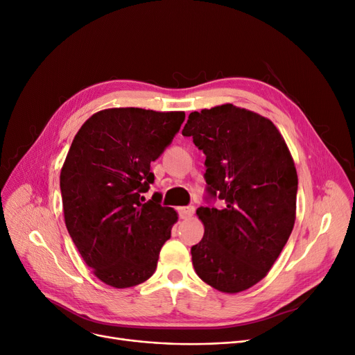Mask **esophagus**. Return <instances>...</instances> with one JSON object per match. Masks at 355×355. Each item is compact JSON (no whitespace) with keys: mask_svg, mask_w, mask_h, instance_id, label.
Instances as JSON below:
<instances>
[{"mask_svg":"<svg viewBox=\"0 0 355 355\" xmlns=\"http://www.w3.org/2000/svg\"><path fill=\"white\" fill-rule=\"evenodd\" d=\"M178 213L181 218H190L194 214V207L187 206V207H178Z\"/></svg>","mask_w":355,"mask_h":355,"instance_id":"esophagus-1","label":"esophagus"}]
</instances>
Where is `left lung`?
<instances>
[{"instance_id":"left-lung-1","label":"left lung","mask_w":355,"mask_h":355,"mask_svg":"<svg viewBox=\"0 0 355 355\" xmlns=\"http://www.w3.org/2000/svg\"><path fill=\"white\" fill-rule=\"evenodd\" d=\"M184 137L206 154V182L221 210L200 207L204 236L191 248L198 277L223 293L243 292L268 275L292 233L297 175L273 122L232 103L191 112Z\"/></svg>"}]
</instances>
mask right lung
Here are the masks:
<instances>
[{"instance_id": "1", "label": "right lung", "mask_w": 355, "mask_h": 355, "mask_svg": "<svg viewBox=\"0 0 355 355\" xmlns=\"http://www.w3.org/2000/svg\"><path fill=\"white\" fill-rule=\"evenodd\" d=\"M184 112L110 107L93 114L74 137L60 171L67 232L99 281L137 286L157 269L159 250L178 214L159 194L142 202L154 182L151 162L170 145Z\"/></svg>"}]
</instances>
